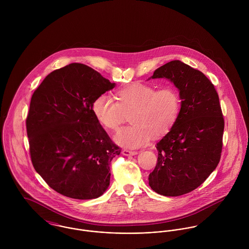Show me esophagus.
<instances>
[{
	"mask_svg": "<svg viewBox=\"0 0 249 249\" xmlns=\"http://www.w3.org/2000/svg\"><path fill=\"white\" fill-rule=\"evenodd\" d=\"M122 153L124 154V155H125V156H131V155H135V154H137L138 152L137 151H135V150H129V149H124L123 151H122Z\"/></svg>",
	"mask_w": 249,
	"mask_h": 249,
	"instance_id": "esophagus-1",
	"label": "esophagus"
}]
</instances>
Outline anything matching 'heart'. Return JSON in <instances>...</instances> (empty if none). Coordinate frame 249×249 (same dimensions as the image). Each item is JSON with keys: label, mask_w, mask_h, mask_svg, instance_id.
Returning a JSON list of instances; mask_svg holds the SVG:
<instances>
[{"label": "heart", "mask_w": 249, "mask_h": 249, "mask_svg": "<svg viewBox=\"0 0 249 249\" xmlns=\"http://www.w3.org/2000/svg\"><path fill=\"white\" fill-rule=\"evenodd\" d=\"M181 100L173 86L155 87L136 82L118 92V102L107 94L100 95L92 105L97 121L108 129H116L130 113L132 124L120 128L114 141L127 148H137L151 135H165L178 121Z\"/></svg>", "instance_id": "obj_1"}]
</instances>
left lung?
<instances>
[{
    "label": "left lung",
    "mask_w": 249,
    "mask_h": 249,
    "mask_svg": "<svg viewBox=\"0 0 249 249\" xmlns=\"http://www.w3.org/2000/svg\"><path fill=\"white\" fill-rule=\"evenodd\" d=\"M151 77L175 84L181 109L174 126L156 143L158 159L148 184L159 195L178 196L196 189L216 168L224 119L214 86L203 72L173 60Z\"/></svg>",
    "instance_id": "8db88e82"
}]
</instances>
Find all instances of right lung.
Here are the masks:
<instances>
[{
    "mask_svg": "<svg viewBox=\"0 0 249 249\" xmlns=\"http://www.w3.org/2000/svg\"><path fill=\"white\" fill-rule=\"evenodd\" d=\"M115 85L91 67L71 63L49 73L32 97L26 121L32 162L60 195L92 199L109 186V166L121 148L92 105Z\"/></svg>",
    "mask_w": 249,
    "mask_h": 249,
    "instance_id": "1",
    "label": "right lung"
}]
</instances>
